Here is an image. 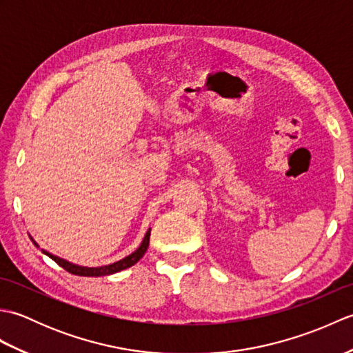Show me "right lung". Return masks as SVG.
<instances>
[{"mask_svg": "<svg viewBox=\"0 0 353 353\" xmlns=\"http://www.w3.org/2000/svg\"><path fill=\"white\" fill-rule=\"evenodd\" d=\"M150 230H152V229L147 230V234H145L144 239H142L141 245H139L138 249L134 250L133 253H130L129 256L123 258L121 261H117V262H114V264L103 265V267H81V265L72 264V262H68L66 259L59 258V256H56V254L48 253L47 250H43V249H42V253L47 254V256H50L52 261L57 262V264L61 265L62 268H65L66 272H70V273H72V274H77V276H95V277H97V276H108V274H114V273L121 272V270H125V268H129V267L134 265L142 256H144V253L147 252L148 243H150ZM30 239H32L33 244H34L36 247H39L32 236H30Z\"/></svg>", "mask_w": 353, "mask_h": 353, "instance_id": "1", "label": "right lung"}]
</instances>
